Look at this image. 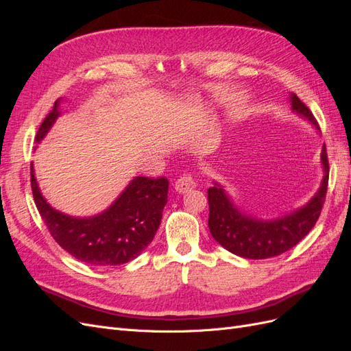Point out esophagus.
I'll use <instances>...</instances> for the list:
<instances>
[{"instance_id":"obj_1","label":"esophagus","mask_w":351,"mask_h":351,"mask_svg":"<svg viewBox=\"0 0 351 351\" xmlns=\"http://www.w3.org/2000/svg\"><path fill=\"white\" fill-rule=\"evenodd\" d=\"M195 187H196V182L190 173H184L183 176H180L176 182V190L178 193H186Z\"/></svg>"}]
</instances>
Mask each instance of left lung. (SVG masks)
Returning a JSON list of instances; mask_svg holds the SVG:
<instances>
[{
	"label": "left lung",
	"instance_id": "1",
	"mask_svg": "<svg viewBox=\"0 0 351 351\" xmlns=\"http://www.w3.org/2000/svg\"><path fill=\"white\" fill-rule=\"evenodd\" d=\"M291 105L319 129L312 111L294 93ZM321 156L325 176L315 197L304 208L275 221H259L240 214L219 184L209 187L208 226L212 237L228 252L247 259H268L294 247L315 227L325 204L329 178L326 146L322 147Z\"/></svg>",
	"mask_w": 351,
	"mask_h": 351
}]
</instances>
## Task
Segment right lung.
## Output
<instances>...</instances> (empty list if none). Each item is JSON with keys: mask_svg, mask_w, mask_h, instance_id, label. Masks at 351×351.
<instances>
[{"mask_svg": "<svg viewBox=\"0 0 351 351\" xmlns=\"http://www.w3.org/2000/svg\"><path fill=\"white\" fill-rule=\"evenodd\" d=\"M58 115V101H56L54 108L39 125L36 143ZM168 183L167 177H136L104 214L80 219L60 214L47 204L30 165L32 195L49 234L73 258L95 267L127 263L147 247L161 224Z\"/></svg>", "mask_w": 351, "mask_h": 351, "instance_id": "right-lung-1", "label": "right lung"}]
</instances>
